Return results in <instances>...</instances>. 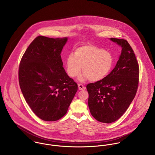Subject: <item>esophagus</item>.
I'll use <instances>...</instances> for the list:
<instances>
[{
  "label": "esophagus",
  "instance_id": "1",
  "mask_svg": "<svg viewBox=\"0 0 155 155\" xmlns=\"http://www.w3.org/2000/svg\"><path fill=\"white\" fill-rule=\"evenodd\" d=\"M78 88L79 90H84L86 88L82 84H78Z\"/></svg>",
  "mask_w": 155,
  "mask_h": 155
}]
</instances>
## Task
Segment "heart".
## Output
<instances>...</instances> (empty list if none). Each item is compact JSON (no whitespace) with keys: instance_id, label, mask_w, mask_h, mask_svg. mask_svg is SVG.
<instances>
[{"instance_id":"obj_1","label":"heart","mask_w":155,"mask_h":155,"mask_svg":"<svg viewBox=\"0 0 155 155\" xmlns=\"http://www.w3.org/2000/svg\"><path fill=\"white\" fill-rule=\"evenodd\" d=\"M113 58L110 52L93 45L81 46L76 49L74 54H70L67 58V72L71 78L78 76L82 71L81 81L89 79L92 82L101 81L110 71Z\"/></svg>"}]
</instances>
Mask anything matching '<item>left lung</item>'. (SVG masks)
Here are the masks:
<instances>
[{
  "label": "left lung",
  "mask_w": 155,
  "mask_h": 155,
  "mask_svg": "<svg viewBox=\"0 0 155 155\" xmlns=\"http://www.w3.org/2000/svg\"><path fill=\"white\" fill-rule=\"evenodd\" d=\"M110 39L122 48L116 66L103 79L87 85L91 114L106 124L115 122L128 109L139 83V66L133 48L127 40Z\"/></svg>",
  "instance_id": "1"
}]
</instances>
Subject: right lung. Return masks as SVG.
I'll use <instances>...</instances> for the list:
<instances>
[{
	"instance_id": "1",
	"label": "right lung",
	"mask_w": 155,
	"mask_h": 155,
	"mask_svg": "<svg viewBox=\"0 0 155 155\" xmlns=\"http://www.w3.org/2000/svg\"><path fill=\"white\" fill-rule=\"evenodd\" d=\"M67 38L39 36L28 46L20 61L18 81L31 110L45 121L63 117L78 91L67 74L61 52Z\"/></svg>"
}]
</instances>
